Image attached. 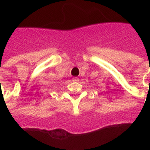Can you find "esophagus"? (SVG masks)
I'll list each match as a JSON object with an SVG mask.
<instances>
[{"mask_svg": "<svg viewBox=\"0 0 150 150\" xmlns=\"http://www.w3.org/2000/svg\"><path fill=\"white\" fill-rule=\"evenodd\" d=\"M72 81L73 82H78V81H79V79H78V78H73Z\"/></svg>", "mask_w": 150, "mask_h": 150, "instance_id": "obj_1", "label": "esophagus"}]
</instances>
